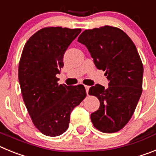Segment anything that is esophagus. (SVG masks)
Masks as SVG:
<instances>
[{
	"label": "esophagus",
	"instance_id": "esophagus-1",
	"mask_svg": "<svg viewBox=\"0 0 156 156\" xmlns=\"http://www.w3.org/2000/svg\"><path fill=\"white\" fill-rule=\"evenodd\" d=\"M85 89H86L87 94H88V91H89V89H90V87H89V86H85Z\"/></svg>",
	"mask_w": 156,
	"mask_h": 156
}]
</instances>
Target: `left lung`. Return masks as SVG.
Returning <instances> with one entry per match:
<instances>
[{"instance_id": "obj_1", "label": "left lung", "mask_w": 156, "mask_h": 156, "mask_svg": "<svg viewBox=\"0 0 156 156\" xmlns=\"http://www.w3.org/2000/svg\"><path fill=\"white\" fill-rule=\"evenodd\" d=\"M87 47L98 69L105 71L108 87H90L100 107L91 113L96 129L104 133L119 131L129 122L142 93L143 65L136 46L124 32L105 26L87 30L78 37Z\"/></svg>"}]
</instances>
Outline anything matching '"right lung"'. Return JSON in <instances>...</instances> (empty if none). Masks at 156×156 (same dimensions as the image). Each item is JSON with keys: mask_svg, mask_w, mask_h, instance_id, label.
Returning a JSON list of instances; mask_svg holds the SVG:
<instances>
[{"mask_svg": "<svg viewBox=\"0 0 156 156\" xmlns=\"http://www.w3.org/2000/svg\"><path fill=\"white\" fill-rule=\"evenodd\" d=\"M80 29L47 27L25 44L19 65L23 101L34 126L43 134L56 137L68 129L70 114L86 97L83 85L58 83L63 57Z\"/></svg>", "mask_w": 156, "mask_h": 156, "instance_id": "1", "label": "right lung"}]
</instances>
